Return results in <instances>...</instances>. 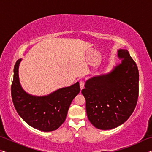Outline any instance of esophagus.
<instances>
[{
  "label": "esophagus",
  "mask_w": 152,
  "mask_h": 152,
  "mask_svg": "<svg viewBox=\"0 0 152 152\" xmlns=\"http://www.w3.org/2000/svg\"><path fill=\"white\" fill-rule=\"evenodd\" d=\"M80 89H83L84 88V82L82 81V80H80Z\"/></svg>",
  "instance_id": "34e87169"
}]
</instances>
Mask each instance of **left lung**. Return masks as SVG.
<instances>
[{
  "instance_id": "left-lung-1",
  "label": "left lung",
  "mask_w": 152,
  "mask_h": 152,
  "mask_svg": "<svg viewBox=\"0 0 152 152\" xmlns=\"http://www.w3.org/2000/svg\"><path fill=\"white\" fill-rule=\"evenodd\" d=\"M118 57L121 63L109 74L88 79L81 91L88 119L99 129H112L123 124L137 104V66L127 50H118Z\"/></svg>"
}]
</instances>
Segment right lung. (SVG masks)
I'll list each match as a JSON object with an SVG mask.
<instances>
[{
  "mask_svg": "<svg viewBox=\"0 0 152 152\" xmlns=\"http://www.w3.org/2000/svg\"><path fill=\"white\" fill-rule=\"evenodd\" d=\"M18 60L14 67L11 96L13 104L19 116L36 129L43 132L56 130L65 121L72 100L80 92L79 82L58 89L47 96H35L22 88L19 78Z\"/></svg>",
  "mask_w": 152,
  "mask_h": 152,
  "instance_id": "obj_1",
  "label": "right lung"
}]
</instances>
